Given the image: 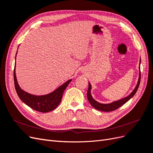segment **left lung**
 <instances>
[{
  "label": "left lung",
  "instance_id": "left-lung-1",
  "mask_svg": "<svg viewBox=\"0 0 153 153\" xmlns=\"http://www.w3.org/2000/svg\"><path fill=\"white\" fill-rule=\"evenodd\" d=\"M140 76H141V73H140V70L139 78H138V83H137V85L136 87L135 88V89L133 90V91L131 92L130 94L127 97H126V98H123V99L118 100L117 101H114V102L109 103V104H102V103H100L98 102H97L96 100H94L93 98H92V97L91 94V85L90 84V83H89V88H88V91H87V99H88V100H89L91 105L92 106H93L94 108H96L97 110L102 111V112H111V111L115 110L116 109L119 108V107H121V106H123L124 104L126 103L128 101L130 100L132 98V97L135 94L136 92L137 91V90L138 89V87H139V85H140Z\"/></svg>",
  "mask_w": 153,
  "mask_h": 153
}]
</instances>
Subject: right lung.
Wrapping results in <instances>:
<instances>
[{"mask_svg": "<svg viewBox=\"0 0 153 153\" xmlns=\"http://www.w3.org/2000/svg\"><path fill=\"white\" fill-rule=\"evenodd\" d=\"M15 66L14 69V82L16 93L20 99L29 107L40 112H48L56 108L62 100L63 92L71 80H69L63 85L60 86L56 90L51 93L43 96H35L23 91L18 84L16 74Z\"/></svg>", "mask_w": 153, "mask_h": 153, "instance_id": "add662e5", "label": "right lung"}]
</instances>
